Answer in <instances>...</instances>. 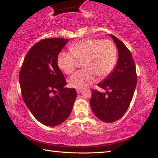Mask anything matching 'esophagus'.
<instances>
[{"label":"esophagus","instance_id":"obj_1","mask_svg":"<svg viewBox=\"0 0 158 158\" xmlns=\"http://www.w3.org/2000/svg\"><path fill=\"white\" fill-rule=\"evenodd\" d=\"M82 91H83V90L81 89H77V93H78V94H79V93H81Z\"/></svg>","mask_w":158,"mask_h":158}]
</instances>
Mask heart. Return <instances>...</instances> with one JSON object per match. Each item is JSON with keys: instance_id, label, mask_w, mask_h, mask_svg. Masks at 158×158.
<instances>
[{"instance_id": "1", "label": "heart", "mask_w": 158, "mask_h": 158, "mask_svg": "<svg viewBox=\"0 0 158 158\" xmlns=\"http://www.w3.org/2000/svg\"><path fill=\"white\" fill-rule=\"evenodd\" d=\"M70 53L60 52L57 65L66 74L75 69L77 61H81L83 69L73 74L69 79L72 87L84 89L96 80V75L104 78L110 74L117 62V51L109 40H100L88 38L80 40L69 47Z\"/></svg>"}]
</instances>
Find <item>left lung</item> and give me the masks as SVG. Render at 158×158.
<instances>
[{"instance_id": "8db88e82", "label": "left lung", "mask_w": 158, "mask_h": 158, "mask_svg": "<svg viewBox=\"0 0 158 158\" xmlns=\"http://www.w3.org/2000/svg\"><path fill=\"white\" fill-rule=\"evenodd\" d=\"M110 36L118 49V59L114 70L98 84L106 92L92 90L90 100L93 114L105 123L116 121L125 114L137 82L135 63L130 52L117 37Z\"/></svg>"}]
</instances>
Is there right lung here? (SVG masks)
Here are the masks:
<instances>
[{
    "label": "right lung",
    "instance_id": "add662e5",
    "mask_svg": "<svg viewBox=\"0 0 158 158\" xmlns=\"http://www.w3.org/2000/svg\"><path fill=\"white\" fill-rule=\"evenodd\" d=\"M69 39H44L31 48L19 73L23 100L34 117L47 126L68 118L77 98L76 90L65 88V79L57 65L58 56Z\"/></svg>",
    "mask_w": 158,
    "mask_h": 158
}]
</instances>
